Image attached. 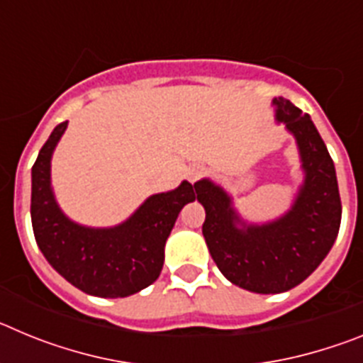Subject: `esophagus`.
Segmentation results:
<instances>
[{"mask_svg": "<svg viewBox=\"0 0 363 363\" xmlns=\"http://www.w3.org/2000/svg\"><path fill=\"white\" fill-rule=\"evenodd\" d=\"M203 174H205L203 167H201V165H192L191 169H189V172H187L189 182H191V184H194V182H198V179H200Z\"/></svg>", "mask_w": 363, "mask_h": 363, "instance_id": "obj_1", "label": "esophagus"}]
</instances>
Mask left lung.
Instances as JSON below:
<instances>
[{"instance_id":"8db88e82","label":"left lung","mask_w":363,"mask_h":363,"mask_svg":"<svg viewBox=\"0 0 363 363\" xmlns=\"http://www.w3.org/2000/svg\"><path fill=\"white\" fill-rule=\"evenodd\" d=\"M274 120L293 134L303 182L280 218L249 223L229 192L213 179L194 184L203 205V238L221 274L242 289L278 294L293 289L323 262L340 230L342 203L335 163L309 114L289 99L274 98Z\"/></svg>"}]
</instances>
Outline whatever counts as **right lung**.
Returning <instances> with one entry per match:
<instances>
[{
	"mask_svg": "<svg viewBox=\"0 0 363 363\" xmlns=\"http://www.w3.org/2000/svg\"><path fill=\"white\" fill-rule=\"evenodd\" d=\"M69 121L56 125L32 167L30 218L40 251L54 271L79 291L99 298H125L158 280L165 242L179 211L196 200L189 182L147 198L114 227H86L57 205L50 162Z\"/></svg>",
	"mask_w": 363,
	"mask_h": 363,
	"instance_id": "obj_1",
	"label": "right lung"
}]
</instances>
